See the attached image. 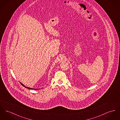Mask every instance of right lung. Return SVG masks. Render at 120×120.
Returning a JSON list of instances; mask_svg holds the SVG:
<instances>
[{"instance_id":"right-lung-1","label":"right lung","mask_w":120,"mask_h":120,"mask_svg":"<svg viewBox=\"0 0 120 120\" xmlns=\"http://www.w3.org/2000/svg\"><path fill=\"white\" fill-rule=\"evenodd\" d=\"M20 83L24 86V87H25V88H27V89H32V90H39V89H34V88H29V87H26V86H25L23 83Z\"/></svg>"}]
</instances>
